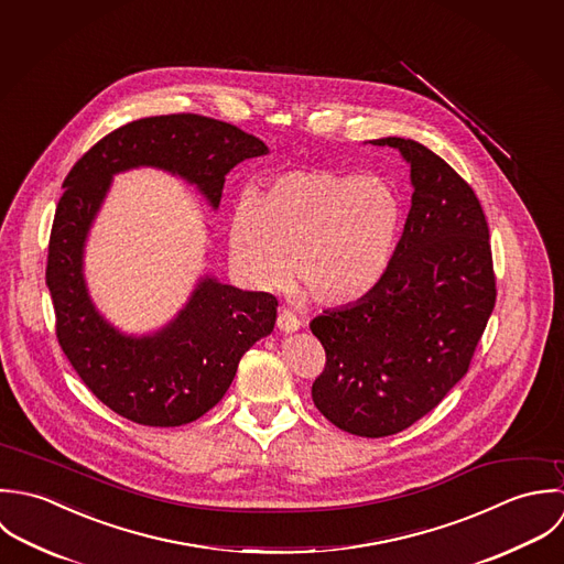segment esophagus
Returning <instances> with one entry per match:
<instances>
[{
  "instance_id": "esophagus-1",
  "label": "esophagus",
  "mask_w": 564,
  "mask_h": 564,
  "mask_svg": "<svg viewBox=\"0 0 564 564\" xmlns=\"http://www.w3.org/2000/svg\"><path fill=\"white\" fill-rule=\"evenodd\" d=\"M301 321L290 312V310H283L281 314H279V318H276V327L283 332V334H294V332H299L301 329Z\"/></svg>"
}]
</instances>
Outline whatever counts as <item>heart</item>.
Instances as JSON below:
<instances>
[{
  "instance_id": "heart-1",
  "label": "heart",
  "mask_w": 564,
  "mask_h": 564,
  "mask_svg": "<svg viewBox=\"0 0 564 564\" xmlns=\"http://www.w3.org/2000/svg\"><path fill=\"white\" fill-rule=\"evenodd\" d=\"M401 226L394 189L377 176L296 170L246 198L230 220L228 250L257 290L294 276L321 305L364 299L383 276Z\"/></svg>"
}]
</instances>
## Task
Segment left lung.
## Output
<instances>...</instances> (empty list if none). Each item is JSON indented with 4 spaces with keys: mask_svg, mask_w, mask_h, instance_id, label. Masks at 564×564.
<instances>
[{
    "mask_svg": "<svg viewBox=\"0 0 564 564\" xmlns=\"http://www.w3.org/2000/svg\"><path fill=\"white\" fill-rule=\"evenodd\" d=\"M372 143L410 163L412 207L379 283L310 323L327 352L312 399L339 430L383 438L432 412L466 375L497 288L488 223L470 185L419 141Z\"/></svg>",
    "mask_w": 564,
    "mask_h": 564,
    "instance_id": "obj_1",
    "label": "left lung"
}]
</instances>
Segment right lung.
<instances>
[{"label": "right lung", "mask_w": 564, "mask_h": 564, "mask_svg": "<svg viewBox=\"0 0 564 564\" xmlns=\"http://www.w3.org/2000/svg\"><path fill=\"white\" fill-rule=\"evenodd\" d=\"M268 145L232 123L194 113L130 121L100 139L67 174L58 200L45 283L56 338L85 386L115 414L150 427H178L207 414L228 390L241 355L272 334L279 301L205 276L178 316L152 336H123L89 299L83 254L111 178L132 167L172 172L218 209L225 176Z\"/></svg>", "instance_id": "1"}]
</instances>
